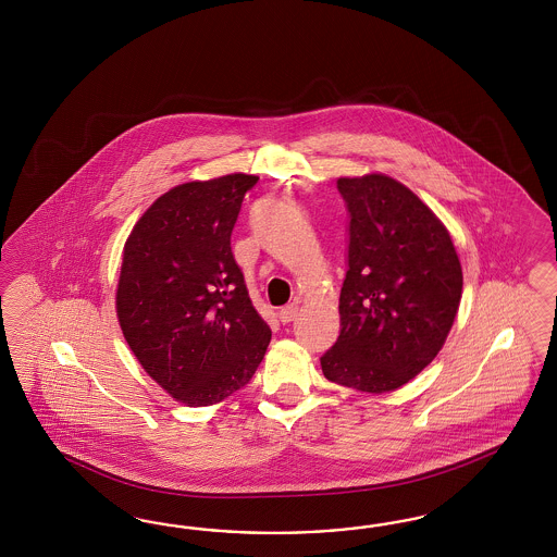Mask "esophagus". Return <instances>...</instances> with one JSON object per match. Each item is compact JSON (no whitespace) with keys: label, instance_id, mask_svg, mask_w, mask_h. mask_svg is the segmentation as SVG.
Here are the masks:
<instances>
[{"label":"esophagus","instance_id":"esophagus-1","mask_svg":"<svg viewBox=\"0 0 557 557\" xmlns=\"http://www.w3.org/2000/svg\"><path fill=\"white\" fill-rule=\"evenodd\" d=\"M296 317H298V304H287V306L280 310V321L284 322V324L294 321Z\"/></svg>","mask_w":557,"mask_h":557}]
</instances>
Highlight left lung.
<instances>
[{"label": "left lung", "instance_id": "obj_1", "mask_svg": "<svg viewBox=\"0 0 557 557\" xmlns=\"http://www.w3.org/2000/svg\"><path fill=\"white\" fill-rule=\"evenodd\" d=\"M349 212L337 343L321 357L326 380L400 388L437 357L456 319L463 275L447 228L400 182L341 177Z\"/></svg>", "mask_w": 557, "mask_h": 557}]
</instances>
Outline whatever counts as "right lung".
<instances>
[{
    "label": "right lung",
    "instance_id": "1",
    "mask_svg": "<svg viewBox=\"0 0 557 557\" xmlns=\"http://www.w3.org/2000/svg\"><path fill=\"white\" fill-rule=\"evenodd\" d=\"M257 175H224L169 189L124 245L116 312L152 380L187 406L216 405L247 386L270 345L231 251Z\"/></svg>",
    "mask_w": 557,
    "mask_h": 557
}]
</instances>
